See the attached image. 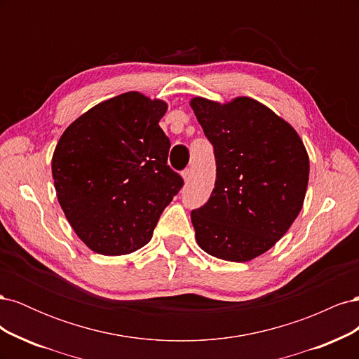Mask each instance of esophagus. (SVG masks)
Masks as SVG:
<instances>
[{"mask_svg": "<svg viewBox=\"0 0 359 359\" xmlns=\"http://www.w3.org/2000/svg\"><path fill=\"white\" fill-rule=\"evenodd\" d=\"M181 175H182L184 181L187 182V181L191 178V169H184V170H182V173H181Z\"/></svg>", "mask_w": 359, "mask_h": 359, "instance_id": "obj_1", "label": "esophagus"}]
</instances>
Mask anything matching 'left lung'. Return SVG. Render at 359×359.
Returning <instances> with one entry per match:
<instances>
[{"mask_svg": "<svg viewBox=\"0 0 359 359\" xmlns=\"http://www.w3.org/2000/svg\"><path fill=\"white\" fill-rule=\"evenodd\" d=\"M214 147L215 187L191 211L199 247L229 262H247L273 247L298 217L310 161L289 123L250 97L190 102Z\"/></svg>", "mask_w": 359, "mask_h": 359, "instance_id": "8db88e82", "label": "left lung"}]
</instances>
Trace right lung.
Returning <instances> with one entry per match:
<instances>
[{
    "mask_svg": "<svg viewBox=\"0 0 359 359\" xmlns=\"http://www.w3.org/2000/svg\"><path fill=\"white\" fill-rule=\"evenodd\" d=\"M166 111L163 100L130 91L95 104L60 137L52 157L57 198L93 252L119 256L148 244L181 190L158 126Z\"/></svg>",
    "mask_w": 359,
    "mask_h": 359,
    "instance_id": "right-lung-1",
    "label": "right lung"
}]
</instances>
